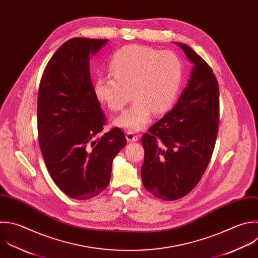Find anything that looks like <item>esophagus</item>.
<instances>
[{"mask_svg": "<svg viewBox=\"0 0 258 258\" xmlns=\"http://www.w3.org/2000/svg\"><path fill=\"white\" fill-rule=\"evenodd\" d=\"M126 139L129 141V142H136L138 140V136L134 134V132L132 131H127L126 133Z\"/></svg>", "mask_w": 258, "mask_h": 258, "instance_id": "1", "label": "esophagus"}]
</instances>
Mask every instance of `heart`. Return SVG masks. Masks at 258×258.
<instances>
[{
  "instance_id": "heart-1",
  "label": "heart",
  "mask_w": 258,
  "mask_h": 258,
  "mask_svg": "<svg viewBox=\"0 0 258 258\" xmlns=\"http://www.w3.org/2000/svg\"><path fill=\"white\" fill-rule=\"evenodd\" d=\"M112 77H99L94 84L97 99L113 112L130 101L133 104L115 120V125L131 131L142 130L156 115L168 111L175 102L183 79V67L172 51L132 44L117 50L109 61Z\"/></svg>"
}]
</instances>
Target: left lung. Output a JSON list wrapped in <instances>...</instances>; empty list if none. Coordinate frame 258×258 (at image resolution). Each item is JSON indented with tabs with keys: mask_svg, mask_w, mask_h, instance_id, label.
<instances>
[{
	"mask_svg": "<svg viewBox=\"0 0 258 258\" xmlns=\"http://www.w3.org/2000/svg\"><path fill=\"white\" fill-rule=\"evenodd\" d=\"M176 44L194 64L173 108L142 136L145 188L163 201L187 195L203 176L219 127V88L212 69L189 46Z\"/></svg>",
	"mask_w": 258,
	"mask_h": 258,
	"instance_id": "left-lung-1",
	"label": "left lung"
}]
</instances>
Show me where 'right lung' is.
Listing matches in <instances>:
<instances>
[{
	"instance_id": "right-lung-1",
	"label": "right lung",
	"mask_w": 258,
	"mask_h": 258,
	"mask_svg": "<svg viewBox=\"0 0 258 258\" xmlns=\"http://www.w3.org/2000/svg\"><path fill=\"white\" fill-rule=\"evenodd\" d=\"M108 39L76 37L48 61L39 86L38 139L48 172L69 197L89 200L110 182L112 162L126 145L120 128L99 137L106 117L95 96L90 59Z\"/></svg>"
}]
</instances>
